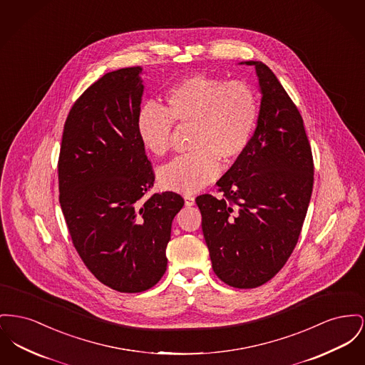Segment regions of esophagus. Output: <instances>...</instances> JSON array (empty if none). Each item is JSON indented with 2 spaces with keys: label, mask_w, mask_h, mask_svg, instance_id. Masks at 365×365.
<instances>
[{
  "label": "esophagus",
  "mask_w": 365,
  "mask_h": 365,
  "mask_svg": "<svg viewBox=\"0 0 365 365\" xmlns=\"http://www.w3.org/2000/svg\"><path fill=\"white\" fill-rule=\"evenodd\" d=\"M185 204H186L187 207H192V205H194L193 195H190V194H186V195H185Z\"/></svg>",
  "instance_id": "obj_1"
}]
</instances>
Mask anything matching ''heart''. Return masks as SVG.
<instances>
[{
    "mask_svg": "<svg viewBox=\"0 0 365 365\" xmlns=\"http://www.w3.org/2000/svg\"><path fill=\"white\" fill-rule=\"evenodd\" d=\"M168 108L148 103L139 110L136 130L143 148L164 157L172 145L173 123L194 125L192 154L175 158L158 171L163 187L195 193L214 182L220 160L233 163L247 149L257 125L255 92L242 81L193 74L170 88Z\"/></svg>",
    "mask_w": 365,
    "mask_h": 365,
    "instance_id": "1",
    "label": "heart"
}]
</instances>
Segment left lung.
<instances>
[{
    "label": "left lung",
    "mask_w": 365,
    "mask_h": 365,
    "mask_svg": "<svg viewBox=\"0 0 365 365\" xmlns=\"http://www.w3.org/2000/svg\"><path fill=\"white\" fill-rule=\"evenodd\" d=\"M242 65V63H241ZM257 128L244 153L217 182L222 198L195 202L215 274L235 288H257L291 257L313 192V155L299 110L262 62Z\"/></svg>",
    "instance_id": "left-lung-1"
}]
</instances>
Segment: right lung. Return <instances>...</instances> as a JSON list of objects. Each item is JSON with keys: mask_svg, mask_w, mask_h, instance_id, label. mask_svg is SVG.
I'll return each instance as SVG.
<instances>
[{"mask_svg": "<svg viewBox=\"0 0 365 365\" xmlns=\"http://www.w3.org/2000/svg\"><path fill=\"white\" fill-rule=\"evenodd\" d=\"M142 67L110 71L66 118L58 163L59 202L88 270L118 292H142L167 270L172 220L185 201L146 195L154 172L138 136Z\"/></svg>", "mask_w": 365, "mask_h": 365, "instance_id": "right-lung-1", "label": "right lung"}]
</instances>
